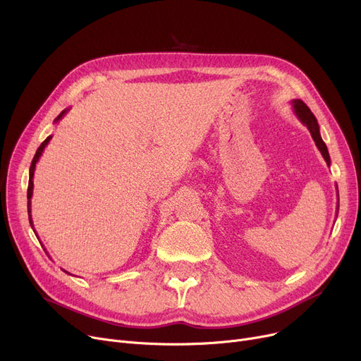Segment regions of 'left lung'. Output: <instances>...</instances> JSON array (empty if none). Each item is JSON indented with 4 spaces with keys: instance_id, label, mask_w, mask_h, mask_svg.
<instances>
[{
    "instance_id": "1",
    "label": "left lung",
    "mask_w": 361,
    "mask_h": 361,
    "mask_svg": "<svg viewBox=\"0 0 361 361\" xmlns=\"http://www.w3.org/2000/svg\"><path fill=\"white\" fill-rule=\"evenodd\" d=\"M291 105H293V111H294V114H295V117L309 128L310 135H312V137H313V140H314L317 149L320 150L322 157H324V159L326 161V164H328V166H329V165H331L329 152H328V147H326L325 142L322 140L319 124H317L316 117L313 116V112L309 109V106H307L305 102L300 101V99H293ZM336 192H338V187H336ZM338 207H339V204H338Z\"/></svg>"
}]
</instances>
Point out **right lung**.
<instances>
[{"label": "right lung", "instance_id": "1", "mask_svg": "<svg viewBox=\"0 0 361 361\" xmlns=\"http://www.w3.org/2000/svg\"><path fill=\"white\" fill-rule=\"evenodd\" d=\"M68 112V108L67 109H64V111H61V114L59 117H56L55 120H54V123H59L66 114ZM52 139V136H48L44 142H42V145L37 147V150H36V154H35V157H33V161H32V165H30V169H29V187H27V214H29V222H30V226L33 228V221H32V195H33V176H35V168H36V162L39 161V158H41V155L44 154V149L47 147V145L49 143V140ZM35 231V230H33ZM36 234V233H35ZM64 271V269H63ZM66 274H68V275H71L70 272H67V271H64Z\"/></svg>", "mask_w": 361, "mask_h": 361}]
</instances>
